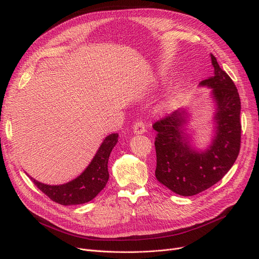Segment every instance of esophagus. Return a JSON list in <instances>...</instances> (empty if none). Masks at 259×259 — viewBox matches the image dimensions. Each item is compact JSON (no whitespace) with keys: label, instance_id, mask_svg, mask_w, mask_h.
Returning <instances> with one entry per match:
<instances>
[{"label":"esophagus","instance_id":"esophagus-1","mask_svg":"<svg viewBox=\"0 0 259 259\" xmlns=\"http://www.w3.org/2000/svg\"><path fill=\"white\" fill-rule=\"evenodd\" d=\"M133 132L135 133V134H143V133H145V131H146V127H145V124H144V121L143 120H138L137 122H135V124L133 125Z\"/></svg>","mask_w":259,"mask_h":259}]
</instances>
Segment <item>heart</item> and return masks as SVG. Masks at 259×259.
I'll return each mask as SVG.
<instances>
[{"label":"heart","instance_id":"b5f03b06","mask_svg":"<svg viewBox=\"0 0 259 259\" xmlns=\"http://www.w3.org/2000/svg\"><path fill=\"white\" fill-rule=\"evenodd\" d=\"M166 106H167V105H166V104H162V105H161V106H160V108H165V107H166Z\"/></svg>","mask_w":259,"mask_h":259}]
</instances>
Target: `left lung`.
I'll use <instances>...</instances> for the list:
<instances>
[{
	"mask_svg": "<svg viewBox=\"0 0 259 259\" xmlns=\"http://www.w3.org/2000/svg\"><path fill=\"white\" fill-rule=\"evenodd\" d=\"M214 74L200 81L211 88L215 102V135L212 144L197 151L185 133V110L157 120L153 129L155 138L157 181L171 191L192 196L220 182L235 162L241 139L240 99L234 81L220 67L211 54Z\"/></svg>",
	"mask_w": 259,
	"mask_h": 259,
	"instance_id": "8db88e82",
	"label": "left lung"
}]
</instances>
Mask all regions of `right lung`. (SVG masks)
<instances>
[{
  "instance_id": "1",
  "label": "right lung",
  "mask_w": 259,
  "mask_h": 259,
  "mask_svg": "<svg viewBox=\"0 0 259 259\" xmlns=\"http://www.w3.org/2000/svg\"><path fill=\"white\" fill-rule=\"evenodd\" d=\"M117 133L104 140L85 171L73 181L59 186L42 184L29 176L33 184L51 200L63 206L80 205L92 200L105 188L108 180V159L117 143Z\"/></svg>"
}]
</instances>
